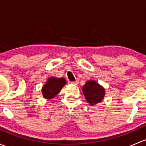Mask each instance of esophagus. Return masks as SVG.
Masks as SVG:
<instances>
[{"label":"esophagus","mask_w":146,"mask_h":146,"mask_svg":"<svg viewBox=\"0 0 146 146\" xmlns=\"http://www.w3.org/2000/svg\"><path fill=\"white\" fill-rule=\"evenodd\" d=\"M70 83L73 84V85H78V80H76V81L70 82Z\"/></svg>","instance_id":"esophagus-1"}]
</instances>
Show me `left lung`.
<instances>
[{
	"label": "left lung",
	"mask_w": 146,
	"mask_h": 146,
	"mask_svg": "<svg viewBox=\"0 0 146 146\" xmlns=\"http://www.w3.org/2000/svg\"><path fill=\"white\" fill-rule=\"evenodd\" d=\"M82 91L87 102L92 106L101 102L105 95L104 88L93 80L85 82L82 86Z\"/></svg>",
	"instance_id": "8db88e82"
}]
</instances>
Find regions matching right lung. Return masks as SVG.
<instances>
[{
	"mask_svg": "<svg viewBox=\"0 0 146 146\" xmlns=\"http://www.w3.org/2000/svg\"><path fill=\"white\" fill-rule=\"evenodd\" d=\"M65 85H66V80L64 78H48L42 88V95L46 100L53 99L59 93Z\"/></svg>",
	"mask_w": 146,
	"mask_h": 146,
	"instance_id": "1",
	"label": "right lung"
}]
</instances>
